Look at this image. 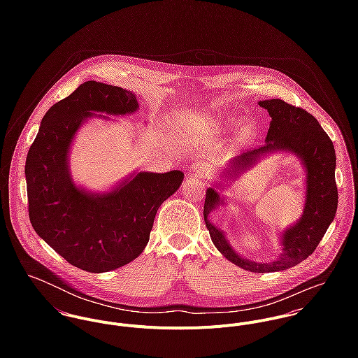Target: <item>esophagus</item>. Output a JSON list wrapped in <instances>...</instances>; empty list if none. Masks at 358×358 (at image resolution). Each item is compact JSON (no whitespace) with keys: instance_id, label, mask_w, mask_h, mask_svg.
Segmentation results:
<instances>
[{"instance_id":"34e87169","label":"esophagus","mask_w":358,"mask_h":358,"mask_svg":"<svg viewBox=\"0 0 358 358\" xmlns=\"http://www.w3.org/2000/svg\"><path fill=\"white\" fill-rule=\"evenodd\" d=\"M209 165L204 162V161H197V162H194L192 166H190V172L192 173H194V175H199V176H201V178H204L206 176L208 173H209Z\"/></svg>"}]
</instances>
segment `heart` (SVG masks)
<instances>
[{
	"instance_id": "heart-1",
	"label": "heart",
	"mask_w": 358,
	"mask_h": 358,
	"mask_svg": "<svg viewBox=\"0 0 358 358\" xmlns=\"http://www.w3.org/2000/svg\"><path fill=\"white\" fill-rule=\"evenodd\" d=\"M236 118H209V122L210 125L215 128V129H224V128H229L231 127L233 124H236ZM256 135V127L252 122H245L241 128H240V132H238V139L241 142H250L251 139H254V136Z\"/></svg>"
}]
</instances>
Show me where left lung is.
I'll return each instance as SVG.
<instances>
[{
  "label": "left lung",
  "mask_w": 358,
  "mask_h": 358,
  "mask_svg": "<svg viewBox=\"0 0 358 358\" xmlns=\"http://www.w3.org/2000/svg\"><path fill=\"white\" fill-rule=\"evenodd\" d=\"M259 106L271 117L266 145L229 161L219 180H213L212 187L206 189L204 220L213 245L227 260L248 271L273 273L294 267L311 255L334 222L338 208L336 155L332 141L306 110L281 99L260 101ZM281 151L295 155L304 166L307 187L304 212L292 227L280 232L282 254L271 262H254L231 247L225 234L208 220V215L227 204V198L220 194L219 189L235 181L262 157Z\"/></svg>",
  "instance_id": "1"
}]
</instances>
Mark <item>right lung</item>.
Returning a JSON list of instances; mask_svg holds the SVG:
<instances>
[{"label":"right lung","instance_id":"obj_1","mask_svg":"<svg viewBox=\"0 0 358 358\" xmlns=\"http://www.w3.org/2000/svg\"><path fill=\"white\" fill-rule=\"evenodd\" d=\"M138 99L120 87L81 84L45 113L26 158L29 216L36 233L70 264L90 273L115 270L141 255L158 208L185 178L182 171H134L106 192L74 182L70 150L80 128L92 118L134 114Z\"/></svg>","mask_w":358,"mask_h":358}]
</instances>
